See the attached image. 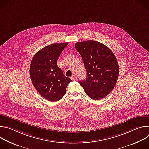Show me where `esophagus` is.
I'll return each instance as SVG.
<instances>
[{"label": "esophagus", "mask_w": 149, "mask_h": 149, "mask_svg": "<svg viewBox=\"0 0 149 149\" xmlns=\"http://www.w3.org/2000/svg\"><path fill=\"white\" fill-rule=\"evenodd\" d=\"M76 79H77V77H76L75 75H72V76L71 77V79H72V81L76 80Z\"/></svg>", "instance_id": "obj_1"}]
</instances>
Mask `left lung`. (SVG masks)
Masks as SVG:
<instances>
[{"label":"left lung","instance_id":"8db88e82","mask_svg":"<svg viewBox=\"0 0 149 149\" xmlns=\"http://www.w3.org/2000/svg\"><path fill=\"white\" fill-rule=\"evenodd\" d=\"M75 47L80 54L87 72L79 84L87 95L97 100L109 95L117 82L119 67L111 50L95 40L78 42Z\"/></svg>","mask_w":149,"mask_h":149}]
</instances>
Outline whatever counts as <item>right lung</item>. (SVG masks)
<instances>
[{
  "mask_svg": "<svg viewBox=\"0 0 149 149\" xmlns=\"http://www.w3.org/2000/svg\"><path fill=\"white\" fill-rule=\"evenodd\" d=\"M68 42L53 44L42 48L33 57L29 69L34 87L42 97L50 101L61 100L72 80L57 65V61Z\"/></svg>",
  "mask_w": 149,
  "mask_h": 149,
  "instance_id": "1",
  "label": "right lung"
}]
</instances>
